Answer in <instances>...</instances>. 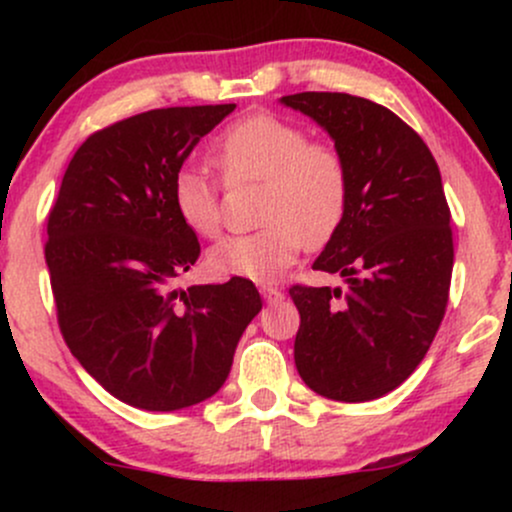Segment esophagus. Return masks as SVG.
Returning a JSON list of instances; mask_svg holds the SVG:
<instances>
[{"mask_svg": "<svg viewBox=\"0 0 512 512\" xmlns=\"http://www.w3.org/2000/svg\"><path fill=\"white\" fill-rule=\"evenodd\" d=\"M260 293H262V298L267 303H276V301H281V298H284V293L276 289V286H260Z\"/></svg>", "mask_w": 512, "mask_h": 512, "instance_id": "34e87169", "label": "esophagus"}]
</instances>
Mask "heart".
<instances>
[{
	"instance_id": "obj_1",
	"label": "heart",
	"mask_w": 512,
	"mask_h": 512,
	"mask_svg": "<svg viewBox=\"0 0 512 512\" xmlns=\"http://www.w3.org/2000/svg\"><path fill=\"white\" fill-rule=\"evenodd\" d=\"M228 185L260 182V231L223 238L209 250L216 276L274 281L303 245L320 248L342 226L349 207V168L330 144L308 142L303 127L272 113L240 117L214 146ZM173 204L187 228L202 238L221 231V197L204 170L185 166L173 178Z\"/></svg>"
}]
</instances>
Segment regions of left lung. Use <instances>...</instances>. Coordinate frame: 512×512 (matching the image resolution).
Here are the masks:
<instances>
[{
  "instance_id": "1",
  "label": "left lung",
  "mask_w": 512,
  "mask_h": 512,
  "mask_svg": "<svg viewBox=\"0 0 512 512\" xmlns=\"http://www.w3.org/2000/svg\"><path fill=\"white\" fill-rule=\"evenodd\" d=\"M281 103L313 117L349 168L344 221L313 264L344 276L346 289L291 286L301 313L293 358L317 395L370 402L424 361L448 308L455 250L438 163L368 98L305 91Z\"/></svg>"
}]
</instances>
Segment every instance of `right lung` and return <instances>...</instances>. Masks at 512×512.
<instances>
[{"label":"right lung","mask_w":512,"mask_h":512,"mask_svg":"<svg viewBox=\"0 0 512 512\" xmlns=\"http://www.w3.org/2000/svg\"><path fill=\"white\" fill-rule=\"evenodd\" d=\"M233 110L161 108L98 129L76 149L50 209L45 262L62 337L129 407L175 411L216 395L262 310L240 276L170 291L199 257L195 231L175 211L173 178Z\"/></svg>","instance_id":"right-lung-1"}]
</instances>
